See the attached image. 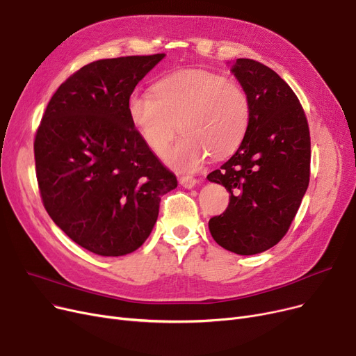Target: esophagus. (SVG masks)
<instances>
[{"label":"esophagus","mask_w":356,"mask_h":356,"mask_svg":"<svg viewBox=\"0 0 356 356\" xmlns=\"http://www.w3.org/2000/svg\"><path fill=\"white\" fill-rule=\"evenodd\" d=\"M179 183L183 186V188H186V189H192V188H195V186L199 183V180L195 179V177H192V176H181V177L179 179Z\"/></svg>","instance_id":"34e87169"}]
</instances>
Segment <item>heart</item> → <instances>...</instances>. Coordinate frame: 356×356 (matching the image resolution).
<instances>
[{
	"instance_id": "b5f03b06",
	"label": "heart",
	"mask_w": 356,
	"mask_h": 356,
	"mask_svg": "<svg viewBox=\"0 0 356 356\" xmlns=\"http://www.w3.org/2000/svg\"><path fill=\"white\" fill-rule=\"evenodd\" d=\"M131 122L156 154H163L177 133L184 137L165 154L176 170L195 172L212 154L223 159L244 140L251 118L245 89L222 74L191 69L160 79L153 93L133 92L127 102Z\"/></svg>"
}]
</instances>
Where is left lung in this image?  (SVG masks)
<instances>
[{
  "label": "left lung",
  "mask_w": 356,
  "mask_h": 356,
  "mask_svg": "<svg viewBox=\"0 0 356 356\" xmlns=\"http://www.w3.org/2000/svg\"><path fill=\"white\" fill-rule=\"evenodd\" d=\"M251 118L236 153L208 175L229 192L227 211L209 220L218 244L239 255L270 250L287 234L310 179V133L293 89L268 66L236 59Z\"/></svg>",
  "instance_id": "1"
}]
</instances>
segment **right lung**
<instances>
[{
    "label": "right lung",
    "instance_id": "add662e5",
    "mask_svg": "<svg viewBox=\"0 0 356 356\" xmlns=\"http://www.w3.org/2000/svg\"><path fill=\"white\" fill-rule=\"evenodd\" d=\"M92 62L54 92L34 138L35 176L53 222L85 250L120 257L152 234L161 196L177 188L131 122L127 102L163 58Z\"/></svg>",
    "mask_w": 356,
    "mask_h": 356
}]
</instances>
